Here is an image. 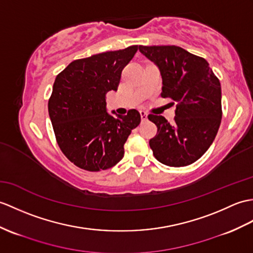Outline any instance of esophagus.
Instances as JSON below:
<instances>
[{
	"label": "esophagus",
	"mask_w": 253,
	"mask_h": 253,
	"mask_svg": "<svg viewBox=\"0 0 253 253\" xmlns=\"http://www.w3.org/2000/svg\"><path fill=\"white\" fill-rule=\"evenodd\" d=\"M140 115H141V120L142 121L148 120V113L144 112V111H140Z\"/></svg>",
	"instance_id": "1"
}]
</instances>
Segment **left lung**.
<instances>
[{
    "label": "left lung",
    "instance_id": "obj_1",
    "mask_svg": "<svg viewBox=\"0 0 253 253\" xmlns=\"http://www.w3.org/2000/svg\"><path fill=\"white\" fill-rule=\"evenodd\" d=\"M160 70L162 97L177 102L173 124L149 115L157 126L150 146L158 162L183 167L199 160L212 144L222 119L221 85L209 63L179 46H139Z\"/></svg>",
    "mask_w": 253,
    "mask_h": 253
}]
</instances>
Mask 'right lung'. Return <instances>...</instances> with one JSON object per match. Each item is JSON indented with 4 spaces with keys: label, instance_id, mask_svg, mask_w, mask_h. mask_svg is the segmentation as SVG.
I'll return each instance as SVG.
<instances>
[{
    "label": "right lung",
    "instance_id": "1",
    "mask_svg": "<svg viewBox=\"0 0 253 253\" xmlns=\"http://www.w3.org/2000/svg\"><path fill=\"white\" fill-rule=\"evenodd\" d=\"M138 50L133 45L74 60L57 75L48 113L58 145L70 161L88 171L116 165L124 144L141 122L137 110L109 113L105 93L116 90L122 71Z\"/></svg>",
    "mask_w": 253,
    "mask_h": 253
}]
</instances>
